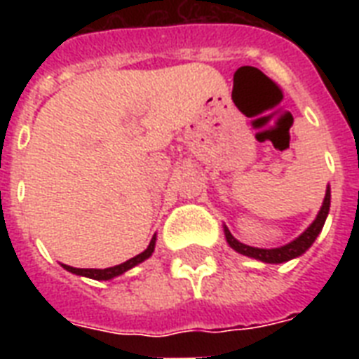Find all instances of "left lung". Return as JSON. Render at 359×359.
Returning <instances> with one entry per match:
<instances>
[{"label":"left lung","mask_w":359,"mask_h":359,"mask_svg":"<svg viewBox=\"0 0 359 359\" xmlns=\"http://www.w3.org/2000/svg\"><path fill=\"white\" fill-rule=\"evenodd\" d=\"M330 212V188L326 190V196H324L323 207L318 210L317 218L309 227H307L304 233H302L298 238H294L289 244L281 245V248H272V250H262V248H251V245H245L242 242L231 235V231L225 227V238L229 242V245L235 251L242 253L245 257H253L257 261L270 262V264H279V262H287L294 257H300L302 253H306L309 248L313 245V242L317 240V236L320 235V231L324 227V222H326V216Z\"/></svg>","instance_id":"8db88e82"}]
</instances>
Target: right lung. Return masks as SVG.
Masks as SVG:
<instances>
[{
    "mask_svg": "<svg viewBox=\"0 0 359 359\" xmlns=\"http://www.w3.org/2000/svg\"><path fill=\"white\" fill-rule=\"evenodd\" d=\"M154 245H156V235L152 236L151 244L147 245V250L141 251L140 255L132 257V259H128V261L123 262V264H117V266L111 268H104V270H97V268H74L67 266V264H63V268L65 270H69V272L76 273V276H86V278L97 279V281H108V279L117 278V276L124 273L126 270H130V268H134L135 264H140V262H143L145 259H149V257L152 255V251H154Z\"/></svg>",
    "mask_w": 359,
    "mask_h": 359,
    "instance_id": "add662e5",
    "label": "right lung"
}]
</instances>
